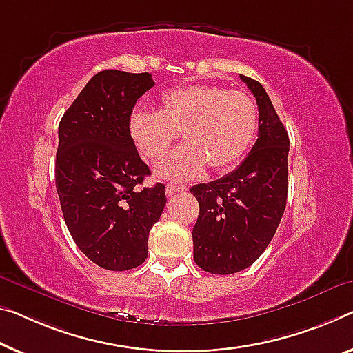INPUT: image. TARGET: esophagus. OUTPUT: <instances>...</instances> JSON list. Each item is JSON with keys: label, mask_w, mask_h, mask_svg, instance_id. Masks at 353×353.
I'll use <instances>...</instances> for the list:
<instances>
[{"label": "esophagus", "mask_w": 353, "mask_h": 353, "mask_svg": "<svg viewBox=\"0 0 353 353\" xmlns=\"http://www.w3.org/2000/svg\"><path fill=\"white\" fill-rule=\"evenodd\" d=\"M184 191H188V188L186 186H180V184H167V188H165V194L169 195V197H172L173 194H178V192H184Z\"/></svg>", "instance_id": "34e87169"}]
</instances>
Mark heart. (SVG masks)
Segmentation results:
<instances>
[{
	"label": "heart",
	"mask_w": 353,
	"mask_h": 353,
	"mask_svg": "<svg viewBox=\"0 0 353 353\" xmlns=\"http://www.w3.org/2000/svg\"><path fill=\"white\" fill-rule=\"evenodd\" d=\"M259 110L245 91L218 85H189L159 97L158 112L135 110L129 137L140 156L158 161L181 134L184 145L156 165L164 180L186 181L208 165L225 172L236 165L256 139Z\"/></svg>",
	"instance_id": "obj_1"
}]
</instances>
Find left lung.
Masks as SVG:
<instances>
[{"label": "left lung", "instance_id": "1", "mask_svg": "<svg viewBox=\"0 0 353 353\" xmlns=\"http://www.w3.org/2000/svg\"><path fill=\"white\" fill-rule=\"evenodd\" d=\"M259 105V139L235 170L191 188L199 200L194 260L213 274H232L256 262L273 240L287 202L289 135L257 80L240 75Z\"/></svg>", "mask_w": 353, "mask_h": 353}]
</instances>
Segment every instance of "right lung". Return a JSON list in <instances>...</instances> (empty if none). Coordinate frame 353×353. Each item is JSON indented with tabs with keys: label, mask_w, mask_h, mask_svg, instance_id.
Segmentation results:
<instances>
[{
	"label": "right lung",
	"mask_w": 353,
	"mask_h": 353,
	"mask_svg": "<svg viewBox=\"0 0 353 353\" xmlns=\"http://www.w3.org/2000/svg\"><path fill=\"white\" fill-rule=\"evenodd\" d=\"M151 74L97 72L58 128L57 192L69 233L97 267L124 271L148 256L150 230L165 207V186L140 188L150 169L129 137L135 102Z\"/></svg>",
	"instance_id": "right-lung-1"
}]
</instances>
